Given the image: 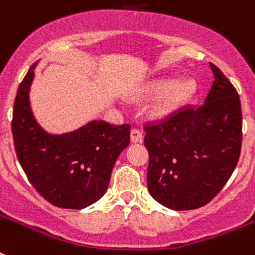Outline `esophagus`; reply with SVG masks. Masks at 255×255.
I'll return each mask as SVG.
<instances>
[{"label":"esophagus","mask_w":255,"mask_h":255,"mask_svg":"<svg viewBox=\"0 0 255 255\" xmlns=\"http://www.w3.org/2000/svg\"><path fill=\"white\" fill-rule=\"evenodd\" d=\"M131 141L132 143H141L143 141V133H141V131L133 128L131 131Z\"/></svg>","instance_id":"esophagus-1"}]
</instances>
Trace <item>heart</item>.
Masks as SVG:
<instances>
[{"label": "heart", "instance_id": "heart-1", "mask_svg": "<svg viewBox=\"0 0 255 255\" xmlns=\"http://www.w3.org/2000/svg\"><path fill=\"white\" fill-rule=\"evenodd\" d=\"M197 86L192 79L180 81L177 78H163L152 82L145 90L148 98H160L151 110L155 119H167L181 110L196 94Z\"/></svg>", "mask_w": 255, "mask_h": 255}]
</instances>
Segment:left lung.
I'll return each instance as SVG.
<instances>
[{"instance_id": "8db88e82", "label": "left lung", "mask_w": 255, "mask_h": 255, "mask_svg": "<svg viewBox=\"0 0 255 255\" xmlns=\"http://www.w3.org/2000/svg\"><path fill=\"white\" fill-rule=\"evenodd\" d=\"M214 82L202 106L147 128V185L172 210L206 205L224 188L238 163L242 141L241 102L236 88L210 63Z\"/></svg>"}]
</instances>
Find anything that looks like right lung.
<instances>
[{"mask_svg": "<svg viewBox=\"0 0 255 255\" xmlns=\"http://www.w3.org/2000/svg\"><path fill=\"white\" fill-rule=\"evenodd\" d=\"M37 65L29 69L14 102L11 132L18 161L50 204L83 209L106 193L116 160L129 144L131 127L91 120L74 131H46L30 103Z\"/></svg>", "mask_w": 255, "mask_h": 255, "instance_id": "1", "label": "right lung"}]
</instances>
